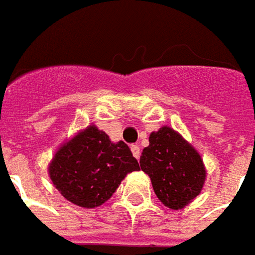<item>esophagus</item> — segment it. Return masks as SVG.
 <instances>
[{
	"mask_svg": "<svg viewBox=\"0 0 255 255\" xmlns=\"http://www.w3.org/2000/svg\"><path fill=\"white\" fill-rule=\"evenodd\" d=\"M131 151H132L133 156H135L136 159L140 158V147L137 146V144H132V146H131Z\"/></svg>",
	"mask_w": 255,
	"mask_h": 255,
	"instance_id": "1",
	"label": "esophagus"
}]
</instances>
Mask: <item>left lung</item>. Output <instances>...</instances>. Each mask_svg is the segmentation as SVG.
<instances>
[{
	"mask_svg": "<svg viewBox=\"0 0 255 255\" xmlns=\"http://www.w3.org/2000/svg\"><path fill=\"white\" fill-rule=\"evenodd\" d=\"M140 169L148 174L158 199L170 209H182L200 195L205 167L195 147L170 127H162L148 137Z\"/></svg>",
	"mask_w": 255,
	"mask_h": 255,
	"instance_id": "obj_1",
	"label": "left lung"
}]
</instances>
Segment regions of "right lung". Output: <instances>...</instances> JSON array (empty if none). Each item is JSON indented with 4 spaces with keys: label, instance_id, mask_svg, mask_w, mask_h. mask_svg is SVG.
I'll return each instance as SVG.
<instances>
[{
    "label": "right lung",
    "instance_id": "right-lung-1",
    "mask_svg": "<svg viewBox=\"0 0 255 255\" xmlns=\"http://www.w3.org/2000/svg\"><path fill=\"white\" fill-rule=\"evenodd\" d=\"M140 170L126 143H112L89 126L66 142L52 158L48 173L60 195L73 204L96 208L116 192L124 177Z\"/></svg>",
    "mask_w": 255,
    "mask_h": 255
}]
</instances>
